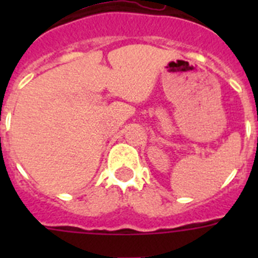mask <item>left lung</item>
Masks as SVG:
<instances>
[{"instance_id":"8db88e82","label":"left lung","mask_w":258,"mask_h":258,"mask_svg":"<svg viewBox=\"0 0 258 258\" xmlns=\"http://www.w3.org/2000/svg\"><path fill=\"white\" fill-rule=\"evenodd\" d=\"M257 140H258V138H257Z\"/></svg>"}]
</instances>
